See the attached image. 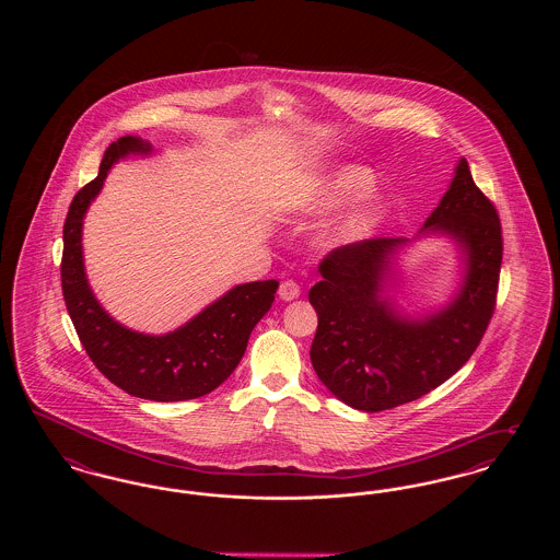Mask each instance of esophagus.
<instances>
[{
    "instance_id": "obj_1",
    "label": "esophagus",
    "mask_w": 560,
    "mask_h": 560,
    "mask_svg": "<svg viewBox=\"0 0 560 560\" xmlns=\"http://www.w3.org/2000/svg\"><path fill=\"white\" fill-rule=\"evenodd\" d=\"M298 295H300V285H298L295 281H283V283L279 285V298H281V300L290 302V300H295Z\"/></svg>"
}]
</instances>
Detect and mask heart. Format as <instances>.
I'll return each mask as SVG.
<instances>
[{
    "mask_svg": "<svg viewBox=\"0 0 560 560\" xmlns=\"http://www.w3.org/2000/svg\"><path fill=\"white\" fill-rule=\"evenodd\" d=\"M368 180V176L361 170L354 167H345L338 170L334 174H329L327 178L319 180L313 187L304 188L295 195H290L285 201V208L292 212H311V210H319L325 206H331L336 201H340L345 195L350 190L361 187ZM365 213H368V206L361 203L357 206L352 212L348 213L347 218L342 220L340 226H336L331 231V243L338 241L352 240L361 233L363 224H365Z\"/></svg>",
    "mask_w": 560,
    "mask_h": 560,
    "instance_id": "b5f03b06",
    "label": "heart"
}]
</instances>
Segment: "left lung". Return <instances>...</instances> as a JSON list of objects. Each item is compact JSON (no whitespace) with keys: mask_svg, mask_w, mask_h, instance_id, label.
I'll return each mask as SVG.
<instances>
[{"mask_svg":"<svg viewBox=\"0 0 560 560\" xmlns=\"http://www.w3.org/2000/svg\"><path fill=\"white\" fill-rule=\"evenodd\" d=\"M420 233L452 237L464 258L459 292L424 319H405L382 295L390 260L407 240L359 241L320 260L308 300L319 325L311 361L331 395L361 411H384L420 399L450 380L477 350L495 311L502 224L468 161Z\"/></svg>","mask_w":560,"mask_h":560,"instance_id":"left-lung-1","label":"left lung"}]
</instances>
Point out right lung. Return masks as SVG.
I'll list each match as a JSON object with an SVG mask.
<instances>
[{
	"mask_svg": "<svg viewBox=\"0 0 560 560\" xmlns=\"http://www.w3.org/2000/svg\"><path fill=\"white\" fill-rule=\"evenodd\" d=\"M151 151L153 147L136 136L115 140L105 151L98 176L73 197L62 229V295L88 357L115 386L138 399H197L215 390L235 372L252 329L275 300L279 281L237 285L165 336L138 334L108 317L83 270V215L105 185L113 163Z\"/></svg>",
	"mask_w": 560,
	"mask_h": 560,
	"instance_id": "1",
	"label": "right lung"
}]
</instances>
